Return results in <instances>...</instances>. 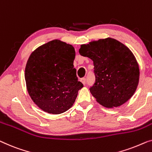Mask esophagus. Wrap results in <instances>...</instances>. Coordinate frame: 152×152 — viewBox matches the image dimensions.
<instances>
[{
  "instance_id": "34e87169",
  "label": "esophagus",
  "mask_w": 152,
  "mask_h": 152,
  "mask_svg": "<svg viewBox=\"0 0 152 152\" xmlns=\"http://www.w3.org/2000/svg\"><path fill=\"white\" fill-rule=\"evenodd\" d=\"M81 81L83 85H86V78L81 79Z\"/></svg>"
}]
</instances>
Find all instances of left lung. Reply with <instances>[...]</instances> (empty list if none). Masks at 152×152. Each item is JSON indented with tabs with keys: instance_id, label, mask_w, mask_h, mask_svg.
Segmentation results:
<instances>
[{
	"instance_id": "8db88e82",
	"label": "left lung",
	"mask_w": 152,
	"mask_h": 152,
	"mask_svg": "<svg viewBox=\"0 0 152 152\" xmlns=\"http://www.w3.org/2000/svg\"><path fill=\"white\" fill-rule=\"evenodd\" d=\"M79 53L93 61L96 81L90 91L100 105L113 108L133 96L140 72L135 56L128 47L107 38L81 45Z\"/></svg>"
}]
</instances>
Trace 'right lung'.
I'll return each instance as SVG.
<instances>
[{
	"instance_id": "add662e5",
	"label": "right lung",
	"mask_w": 152,
	"mask_h": 152,
	"mask_svg": "<svg viewBox=\"0 0 152 152\" xmlns=\"http://www.w3.org/2000/svg\"><path fill=\"white\" fill-rule=\"evenodd\" d=\"M72 45L56 39L31 53L25 67L26 86L30 97L45 113L60 114L73 105L83 87L76 75Z\"/></svg>"
}]
</instances>
